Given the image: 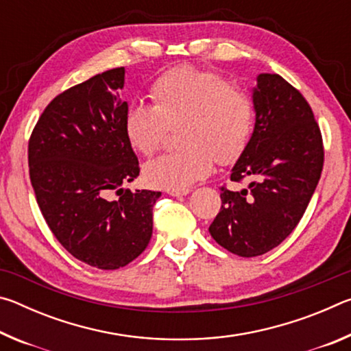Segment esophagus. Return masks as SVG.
<instances>
[{
	"mask_svg": "<svg viewBox=\"0 0 351 351\" xmlns=\"http://www.w3.org/2000/svg\"><path fill=\"white\" fill-rule=\"evenodd\" d=\"M165 192L171 195V197H186V195H189L190 189H167Z\"/></svg>",
	"mask_w": 351,
	"mask_h": 351,
	"instance_id": "34e87169",
	"label": "esophagus"
}]
</instances>
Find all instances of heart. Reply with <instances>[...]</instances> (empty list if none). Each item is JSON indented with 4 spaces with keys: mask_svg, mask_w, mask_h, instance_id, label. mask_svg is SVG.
<instances>
[{
    "mask_svg": "<svg viewBox=\"0 0 351 351\" xmlns=\"http://www.w3.org/2000/svg\"><path fill=\"white\" fill-rule=\"evenodd\" d=\"M153 105L134 102L123 119V132L136 152L153 156L170 128H178L182 148L145 167L152 186L186 189L210 173L213 162H235L251 141L254 99L215 71L176 66L150 88Z\"/></svg>",
    "mask_w": 351,
    "mask_h": 351,
    "instance_id": "1",
    "label": "heart"
}]
</instances>
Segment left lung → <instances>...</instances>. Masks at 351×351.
<instances>
[{
  "mask_svg": "<svg viewBox=\"0 0 351 351\" xmlns=\"http://www.w3.org/2000/svg\"><path fill=\"white\" fill-rule=\"evenodd\" d=\"M254 90L255 127L230 181H251L239 192L221 187V209L209 232L240 257H257L293 232L324 167L322 133L299 90L278 74H260Z\"/></svg>",
  "mask_w": 351,
  "mask_h": 351,
  "instance_id": "8db88e82",
  "label": "left lung"
}]
</instances>
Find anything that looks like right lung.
Listing matches in <instances>:
<instances>
[{
    "mask_svg": "<svg viewBox=\"0 0 351 351\" xmlns=\"http://www.w3.org/2000/svg\"><path fill=\"white\" fill-rule=\"evenodd\" d=\"M123 77L125 68H114L58 94L27 147L29 178L51 232L73 257L99 269L122 268L144 252L161 197L122 187L141 171L123 132Z\"/></svg>",
    "mask_w": 351,
    "mask_h": 351,
    "instance_id": "1",
    "label": "right lung"
}]
</instances>
